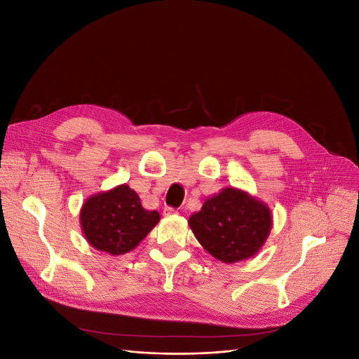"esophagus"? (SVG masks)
Wrapping results in <instances>:
<instances>
[{
  "instance_id": "34e87169",
  "label": "esophagus",
  "mask_w": 359,
  "mask_h": 359,
  "mask_svg": "<svg viewBox=\"0 0 359 359\" xmlns=\"http://www.w3.org/2000/svg\"><path fill=\"white\" fill-rule=\"evenodd\" d=\"M178 211L177 210H173V208H170V206H166V208H165V211H163V214H165V215H175Z\"/></svg>"
}]
</instances>
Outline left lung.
<instances>
[{"instance_id": "left-lung-1", "label": "left lung", "mask_w": 359, "mask_h": 359, "mask_svg": "<svg viewBox=\"0 0 359 359\" xmlns=\"http://www.w3.org/2000/svg\"><path fill=\"white\" fill-rule=\"evenodd\" d=\"M189 226L199 244L223 264L247 260L259 253L273 227L269 206L236 187H224L206 198L190 215Z\"/></svg>"}]
</instances>
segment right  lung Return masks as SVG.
I'll return each mask as SVG.
<instances>
[{"label": "right lung", "mask_w": 359, "mask_h": 359, "mask_svg": "<svg viewBox=\"0 0 359 359\" xmlns=\"http://www.w3.org/2000/svg\"><path fill=\"white\" fill-rule=\"evenodd\" d=\"M85 240L99 252L119 256L132 252L160 222L157 211H147L127 184L95 193L81 208Z\"/></svg>", "instance_id": "obj_1"}]
</instances>
